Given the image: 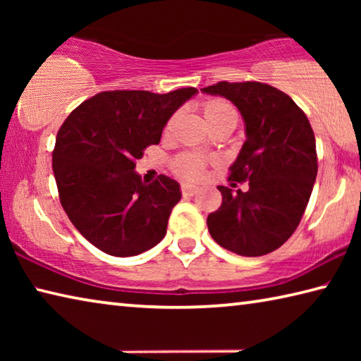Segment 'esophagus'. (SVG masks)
Listing matches in <instances>:
<instances>
[{"label":"esophagus","mask_w":361,"mask_h":361,"mask_svg":"<svg viewBox=\"0 0 361 361\" xmlns=\"http://www.w3.org/2000/svg\"><path fill=\"white\" fill-rule=\"evenodd\" d=\"M197 191H199V186L191 185V183H183L181 185L183 195H194Z\"/></svg>","instance_id":"obj_1"}]
</instances>
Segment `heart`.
<instances>
[{
  "label": "heart",
  "instance_id": "b5f03b06",
  "mask_svg": "<svg viewBox=\"0 0 361 361\" xmlns=\"http://www.w3.org/2000/svg\"><path fill=\"white\" fill-rule=\"evenodd\" d=\"M202 113L204 118L207 121L209 127L221 124V122H235L237 121V113L235 109L232 108L228 102L219 100V99H213V100H207L202 105ZM173 121L175 118L170 119L166 126V130H172L173 127ZM175 172L180 173L183 176H189V178H195V176L202 175L204 167H205V161L197 154H181L180 157H176V161L173 162Z\"/></svg>",
  "mask_w": 361,
  "mask_h": 361
}]
</instances>
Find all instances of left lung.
Returning a JSON list of instances; mask_svg holds the SVG:
<instances>
[{
	"label": "left lung",
	"instance_id": "left-lung-1",
	"mask_svg": "<svg viewBox=\"0 0 361 361\" xmlns=\"http://www.w3.org/2000/svg\"><path fill=\"white\" fill-rule=\"evenodd\" d=\"M234 103L245 142L229 180L248 181L245 192L218 186L221 207L207 218L218 245L240 256L274 252L296 231L317 178L314 130L288 95L262 82H218L200 89Z\"/></svg>",
	"mask_w": 361,
	"mask_h": 361
}]
</instances>
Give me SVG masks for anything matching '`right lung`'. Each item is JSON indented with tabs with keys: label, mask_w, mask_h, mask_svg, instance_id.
<instances>
[{
	"label": "right lung",
	"mask_w": 361,
	"mask_h": 361,
	"mask_svg": "<svg viewBox=\"0 0 361 361\" xmlns=\"http://www.w3.org/2000/svg\"><path fill=\"white\" fill-rule=\"evenodd\" d=\"M197 94L113 90L81 103L56 138L52 169L70 221L94 247L111 256H135L156 247L180 202L175 180L143 183L135 161L161 142L167 121Z\"/></svg>",
	"instance_id": "obj_1"
}]
</instances>
